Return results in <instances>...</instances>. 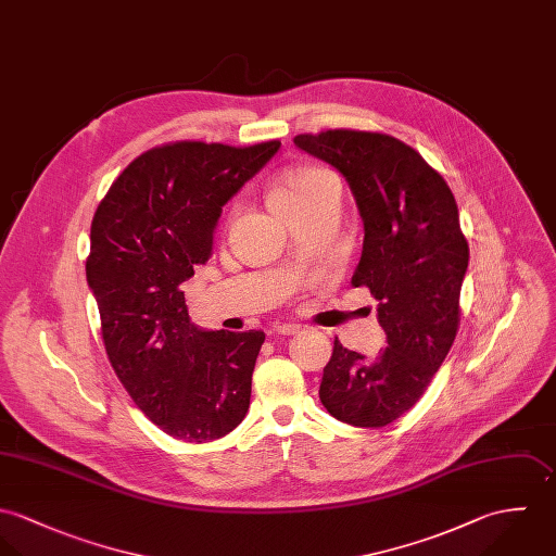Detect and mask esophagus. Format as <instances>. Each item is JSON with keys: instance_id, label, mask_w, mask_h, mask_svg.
Here are the masks:
<instances>
[{"instance_id": "esophagus-1", "label": "esophagus", "mask_w": 556, "mask_h": 556, "mask_svg": "<svg viewBox=\"0 0 556 556\" xmlns=\"http://www.w3.org/2000/svg\"><path fill=\"white\" fill-rule=\"evenodd\" d=\"M305 327L303 325H296V323H283V325H277L275 327V333L277 334H294L301 333Z\"/></svg>"}]
</instances>
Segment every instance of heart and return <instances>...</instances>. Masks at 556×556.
I'll list each match as a JSON object with an SVG mask.
<instances>
[{
  "label": "heart",
  "instance_id": "b5f03b06",
  "mask_svg": "<svg viewBox=\"0 0 556 556\" xmlns=\"http://www.w3.org/2000/svg\"><path fill=\"white\" fill-rule=\"evenodd\" d=\"M337 185L333 176L314 165L296 167L286 172L268 191L270 204L281 213V215H292L294 211L314 206L327 198L331 187Z\"/></svg>",
  "mask_w": 556,
  "mask_h": 556
}]
</instances>
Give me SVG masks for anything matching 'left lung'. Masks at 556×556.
<instances>
[{
    "label": "left lung",
    "instance_id": "8db88e82",
    "mask_svg": "<svg viewBox=\"0 0 556 556\" xmlns=\"http://www.w3.org/2000/svg\"><path fill=\"white\" fill-rule=\"evenodd\" d=\"M294 143L348 180L365 238L352 286L369 288L387 348L374 358L334 339L320 402L334 419L384 428L430 387L459 329L468 242L443 176L387 132L329 128Z\"/></svg>",
    "mask_w": 556,
    "mask_h": 556
}]
</instances>
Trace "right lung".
<instances>
[{"instance_id": "obj_1", "label": "right lung", "mask_w": 556, "mask_h": 556, "mask_svg": "<svg viewBox=\"0 0 556 556\" xmlns=\"http://www.w3.org/2000/svg\"><path fill=\"white\" fill-rule=\"evenodd\" d=\"M281 141H169L139 154L101 200L86 260L113 371L165 434L211 443L247 415L262 331H200L182 283L213 255L222 208Z\"/></svg>"}]
</instances>
